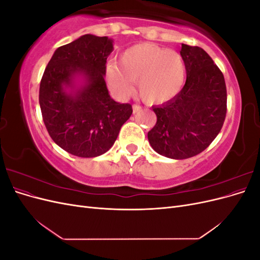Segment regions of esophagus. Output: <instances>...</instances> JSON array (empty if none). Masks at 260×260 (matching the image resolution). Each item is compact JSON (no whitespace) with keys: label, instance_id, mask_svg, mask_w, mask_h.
<instances>
[{"label":"esophagus","instance_id":"esophagus-1","mask_svg":"<svg viewBox=\"0 0 260 260\" xmlns=\"http://www.w3.org/2000/svg\"><path fill=\"white\" fill-rule=\"evenodd\" d=\"M132 109H133V114H137V113L142 111V107H141L140 105H133Z\"/></svg>","mask_w":260,"mask_h":260}]
</instances>
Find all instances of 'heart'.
I'll return each instance as SVG.
<instances>
[{"label":"heart","mask_w":260,"mask_h":260,"mask_svg":"<svg viewBox=\"0 0 260 260\" xmlns=\"http://www.w3.org/2000/svg\"><path fill=\"white\" fill-rule=\"evenodd\" d=\"M119 62L106 66L108 86L119 99L129 95L135 81L141 98L149 104L168 102L183 89L186 67L178 52L140 43L123 51Z\"/></svg>","instance_id":"b5f03b06"}]
</instances>
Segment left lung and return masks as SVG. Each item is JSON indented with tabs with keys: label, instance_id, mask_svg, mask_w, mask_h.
Wrapping results in <instances>:
<instances>
[{
	"label": "left lung",
	"instance_id": "8db88e82",
	"mask_svg": "<svg viewBox=\"0 0 260 260\" xmlns=\"http://www.w3.org/2000/svg\"><path fill=\"white\" fill-rule=\"evenodd\" d=\"M186 81L176 98L153 106L157 121L148 131L156 153L185 159L202 153L222 128L226 114V88L222 73L199 46L182 44Z\"/></svg>",
	"mask_w": 260,
	"mask_h": 260
}]
</instances>
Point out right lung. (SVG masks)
I'll use <instances>...</instances> for the list:
<instances>
[{"mask_svg":"<svg viewBox=\"0 0 260 260\" xmlns=\"http://www.w3.org/2000/svg\"><path fill=\"white\" fill-rule=\"evenodd\" d=\"M113 42L107 37L84 35L60 46L41 79L39 103L49 135L78 157L106 153L132 114L130 104L111 98L104 79Z\"/></svg>","mask_w":260,"mask_h":260,"instance_id":"right-lung-1","label":"right lung"}]
</instances>
